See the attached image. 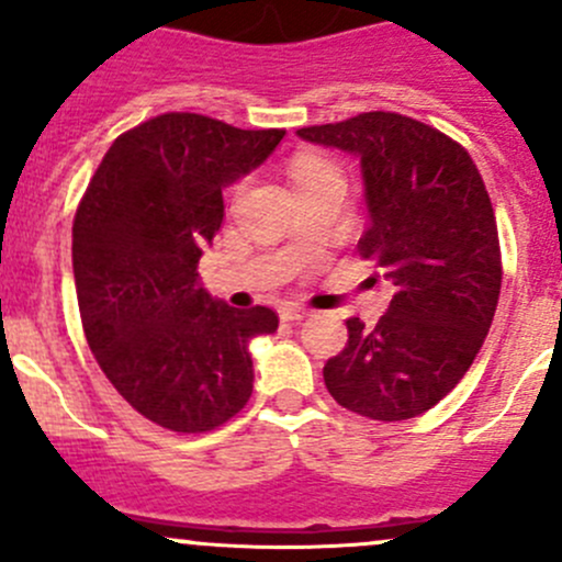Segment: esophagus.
Instances as JSON below:
<instances>
[{
  "label": "esophagus",
  "mask_w": 562,
  "mask_h": 562,
  "mask_svg": "<svg viewBox=\"0 0 562 562\" xmlns=\"http://www.w3.org/2000/svg\"><path fill=\"white\" fill-rule=\"evenodd\" d=\"M310 315V310L307 307H299V304H291V307H282L280 310V317L285 323H299V321H304V317Z\"/></svg>",
  "instance_id": "1"
}]
</instances>
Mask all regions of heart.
Returning <instances> with one entry per match:
<instances>
[{
    "label": "heart",
    "mask_w": 562,
    "mask_h": 562,
    "mask_svg": "<svg viewBox=\"0 0 562 562\" xmlns=\"http://www.w3.org/2000/svg\"><path fill=\"white\" fill-rule=\"evenodd\" d=\"M326 176H339L337 168L321 155H296L291 162V179L296 184V190L313 184L317 179H326Z\"/></svg>",
    "instance_id": "1"
}]
</instances>
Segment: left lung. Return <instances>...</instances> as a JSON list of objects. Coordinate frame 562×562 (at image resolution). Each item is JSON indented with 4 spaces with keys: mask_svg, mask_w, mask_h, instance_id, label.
Wrapping results in <instances>:
<instances>
[{
    "mask_svg": "<svg viewBox=\"0 0 562 562\" xmlns=\"http://www.w3.org/2000/svg\"><path fill=\"white\" fill-rule=\"evenodd\" d=\"M296 133L361 160L359 255L396 285L375 328L348 321V345L323 367L328 394L375 422L422 416L462 381L495 317L503 266L484 179L464 146L402 113Z\"/></svg>",
    "mask_w": 562,
    "mask_h": 562,
    "instance_id": "8db88e82",
    "label": "left lung"
}]
</instances>
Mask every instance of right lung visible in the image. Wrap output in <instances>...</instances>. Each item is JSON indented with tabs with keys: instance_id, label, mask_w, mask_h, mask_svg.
I'll return each instance as SVG.
<instances>
[{
	"instance_id": "1",
	"label": "right lung",
	"mask_w": 562,
	"mask_h": 562,
	"mask_svg": "<svg viewBox=\"0 0 562 562\" xmlns=\"http://www.w3.org/2000/svg\"><path fill=\"white\" fill-rule=\"evenodd\" d=\"M282 135L160 113L113 140L78 203L83 334L113 389L157 427L209 432L252 394L247 345L280 317L214 302L198 260L223 225V187L258 168Z\"/></svg>"
}]
</instances>
